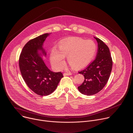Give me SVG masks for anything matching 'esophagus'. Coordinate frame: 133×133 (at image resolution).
Returning <instances> with one entry per match:
<instances>
[{"instance_id": "1", "label": "esophagus", "mask_w": 133, "mask_h": 133, "mask_svg": "<svg viewBox=\"0 0 133 133\" xmlns=\"http://www.w3.org/2000/svg\"><path fill=\"white\" fill-rule=\"evenodd\" d=\"M71 72H65V73H64V76H70V75H71Z\"/></svg>"}]
</instances>
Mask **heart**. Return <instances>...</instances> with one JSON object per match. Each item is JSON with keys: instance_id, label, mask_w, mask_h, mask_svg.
Instances as JSON below:
<instances>
[{"instance_id": "1", "label": "heart", "mask_w": 133, "mask_h": 133, "mask_svg": "<svg viewBox=\"0 0 133 133\" xmlns=\"http://www.w3.org/2000/svg\"><path fill=\"white\" fill-rule=\"evenodd\" d=\"M96 43L91 40H85L80 37H70L62 40L58 44V51L53 49L50 61L56 70L61 69L64 64V57L71 67L75 69H81L89 65L97 53Z\"/></svg>"}]
</instances>
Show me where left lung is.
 I'll return each instance as SVG.
<instances>
[{
    "label": "left lung",
    "instance_id": "left-lung-1",
    "mask_svg": "<svg viewBox=\"0 0 133 133\" xmlns=\"http://www.w3.org/2000/svg\"><path fill=\"white\" fill-rule=\"evenodd\" d=\"M96 59L84 70L78 73L84 76V80L78 87L83 95L92 96L100 91L107 84L112 68V59L109 48L99 38Z\"/></svg>",
    "mask_w": 133,
    "mask_h": 133
}]
</instances>
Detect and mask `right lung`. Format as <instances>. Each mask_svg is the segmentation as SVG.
<instances>
[{
	"mask_svg": "<svg viewBox=\"0 0 133 133\" xmlns=\"http://www.w3.org/2000/svg\"><path fill=\"white\" fill-rule=\"evenodd\" d=\"M51 33H45L30 40L21 53L19 64L23 80L36 94L45 96L53 92L63 77L61 72L51 71L42 58L46 56L43 43Z\"/></svg>",
	"mask_w": 133,
	"mask_h": 133,
	"instance_id": "obj_1",
	"label": "right lung"
}]
</instances>
